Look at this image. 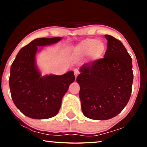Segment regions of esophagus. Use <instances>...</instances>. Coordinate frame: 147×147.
<instances>
[{
  "label": "esophagus",
  "mask_w": 147,
  "mask_h": 147,
  "mask_svg": "<svg viewBox=\"0 0 147 147\" xmlns=\"http://www.w3.org/2000/svg\"><path fill=\"white\" fill-rule=\"evenodd\" d=\"M74 76H75V78H76L77 76L78 75V74H80V72L78 70H77V69H75V70L74 71Z\"/></svg>",
  "instance_id": "34e87169"
}]
</instances>
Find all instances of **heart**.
<instances>
[{
	"label": "heart",
	"instance_id": "b5f03b06",
	"mask_svg": "<svg viewBox=\"0 0 147 147\" xmlns=\"http://www.w3.org/2000/svg\"><path fill=\"white\" fill-rule=\"evenodd\" d=\"M76 51L78 53L91 54L95 58H100L106 51V45L100 39H86L81 41L76 47Z\"/></svg>",
	"mask_w": 147,
	"mask_h": 147
}]
</instances>
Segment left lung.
Listing matches in <instances>:
<instances>
[{
    "label": "left lung",
    "mask_w": 147,
    "mask_h": 147,
    "mask_svg": "<svg viewBox=\"0 0 147 147\" xmlns=\"http://www.w3.org/2000/svg\"><path fill=\"white\" fill-rule=\"evenodd\" d=\"M104 58L84 64L76 82L82 111L93 120H108L120 113L128 102L134 79L132 60L121 42L105 35Z\"/></svg>",
    "instance_id": "left-lung-1"
}]
</instances>
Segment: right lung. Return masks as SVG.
Wrapping results in <instances>:
<instances>
[{
  "instance_id": "obj_1",
  "label": "right lung",
  "mask_w": 147,
  "mask_h": 147,
  "mask_svg": "<svg viewBox=\"0 0 147 147\" xmlns=\"http://www.w3.org/2000/svg\"><path fill=\"white\" fill-rule=\"evenodd\" d=\"M60 37L38 38L20 50L10 69L9 85L13 103L30 118L45 119L56 115L62 98L75 80L74 72L41 76L36 65L38 47L58 43Z\"/></svg>"
}]
</instances>
